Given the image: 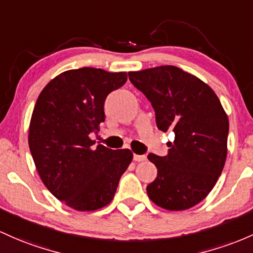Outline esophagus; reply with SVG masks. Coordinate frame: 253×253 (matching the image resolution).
<instances>
[{
  "instance_id": "1",
  "label": "esophagus",
  "mask_w": 253,
  "mask_h": 253,
  "mask_svg": "<svg viewBox=\"0 0 253 253\" xmlns=\"http://www.w3.org/2000/svg\"><path fill=\"white\" fill-rule=\"evenodd\" d=\"M133 160L135 161V162H143V161L146 160V156L145 155H135L133 156Z\"/></svg>"
}]
</instances>
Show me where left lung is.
<instances>
[{"label": "left lung", "instance_id": "1", "mask_svg": "<svg viewBox=\"0 0 253 253\" xmlns=\"http://www.w3.org/2000/svg\"><path fill=\"white\" fill-rule=\"evenodd\" d=\"M129 80L151 102L158 129L175 134L166 157L149 154L157 177L149 198L170 211L194 207L217 182L227 157L228 116L209 85L175 66L129 72Z\"/></svg>", "mask_w": 253, "mask_h": 253}]
</instances>
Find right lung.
I'll return each mask as SVG.
<instances>
[{
  "mask_svg": "<svg viewBox=\"0 0 253 253\" xmlns=\"http://www.w3.org/2000/svg\"><path fill=\"white\" fill-rule=\"evenodd\" d=\"M126 72L69 69L42 90L29 127V146L45 187L78 211H93L113 201L131 150H112L91 133L104 121V101L126 83Z\"/></svg>",
  "mask_w": 253,
  "mask_h": 253,
  "instance_id": "obj_1",
  "label": "right lung"
}]
</instances>
